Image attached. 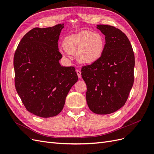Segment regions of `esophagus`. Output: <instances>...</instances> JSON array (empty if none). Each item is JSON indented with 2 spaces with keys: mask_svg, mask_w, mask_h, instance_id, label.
Returning <instances> with one entry per match:
<instances>
[{
  "mask_svg": "<svg viewBox=\"0 0 154 154\" xmlns=\"http://www.w3.org/2000/svg\"><path fill=\"white\" fill-rule=\"evenodd\" d=\"M76 71L77 74H78V78H81V77H82V75H81V71H80V70H79V69H77Z\"/></svg>",
  "mask_w": 154,
  "mask_h": 154,
  "instance_id": "1",
  "label": "esophagus"
}]
</instances>
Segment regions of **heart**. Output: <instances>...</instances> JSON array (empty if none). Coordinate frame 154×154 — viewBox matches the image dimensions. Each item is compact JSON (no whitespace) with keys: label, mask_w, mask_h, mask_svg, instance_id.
<instances>
[{"label":"heart","mask_w":154,"mask_h":154,"mask_svg":"<svg viewBox=\"0 0 154 154\" xmlns=\"http://www.w3.org/2000/svg\"><path fill=\"white\" fill-rule=\"evenodd\" d=\"M63 47L68 53L76 54L77 61L83 64H92L98 60L105 48V40L100 33L83 31L66 36Z\"/></svg>","instance_id":"heart-1"}]
</instances>
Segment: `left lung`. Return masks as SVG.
Here are the masks:
<instances>
[{"instance_id":"obj_1","label":"left lung","mask_w":154,"mask_h":154,"mask_svg":"<svg viewBox=\"0 0 154 154\" xmlns=\"http://www.w3.org/2000/svg\"><path fill=\"white\" fill-rule=\"evenodd\" d=\"M105 37L100 58L82 67L87 85L86 100L93 112L113 113L124 106L134 84L135 58L128 38L122 31L108 25H97Z\"/></svg>"}]
</instances>
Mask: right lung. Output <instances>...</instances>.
Instances as JSON below:
<instances>
[{
    "label": "right lung",
    "mask_w": 154,
    "mask_h": 154,
    "mask_svg": "<svg viewBox=\"0 0 154 154\" xmlns=\"http://www.w3.org/2000/svg\"><path fill=\"white\" fill-rule=\"evenodd\" d=\"M64 24L35 27L24 36L14 55L15 84L26 109L42 118L58 115L78 81L74 67H63L58 41Z\"/></svg>",
    "instance_id": "obj_1"
}]
</instances>
